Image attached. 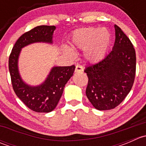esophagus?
<instances>
[{
    "mask_svg": "<svg viewBox=\"0 0 146 146\" xmlns=\"http://www.w3.org/2000/svg\"><path fill=\"white\" fill-rule=\"evenodd\" d=\"M83 67H82V66H80V65H77V66H76V69H75V71L76 72H81V71H83Z\"/></svg>",
    "mask_w": 146,
    "mask_h": 146,
    "instance_id": "esophagus-1",
    "label": "esophagus"
}]
</instances>
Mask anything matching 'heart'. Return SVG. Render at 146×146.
I'll return each instance as SVG.
<instances>
[{
	"mask_svg": "<svg viewBox=\"0 0 146 146\" xmlns=\"http://www.w3.org/2000/svg\"><path fill=\"white\" fill-rule=\"evenodd\" d=\"M111 42V35L106 28L86 27L78 29L73 34L70 44L74 48L85 49V56L91 62H98L105 56ZM65 53L74 56L70 48H64Z\"/></svg>",
	"mask_w": 146,
	"mask_h": 146,
	"instance_id": "1",
	"label": "heart"
}]
</instances>
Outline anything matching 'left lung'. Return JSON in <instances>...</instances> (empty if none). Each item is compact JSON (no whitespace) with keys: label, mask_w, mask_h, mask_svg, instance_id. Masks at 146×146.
I'll list each match as a JSON object with an SVG mask.
<instances>
[{"label":"left lung","mask_w":146,"mask_h":146,"mask_svg":"<svg viewBox=\"0 0 146 146\" xmlns=\"http://www.w3.org/2000/svg\"><path fill=\"white\" fill-rule=\"evenodd\" d=\"M115 42L111 52L84 70L88 77L86 95L98 110L115 108L131 90L136 76L133 46L121 28L114 25Z\"/></svg>","instance_id":"left-lung-1"}]
</instances>
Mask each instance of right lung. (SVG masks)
Wrapping results in <instances>:
<instances>
[{"label":"right lung","mask_w":146,"mask_h":146,"mask_svg":"<svg viewBox=\"0 0 146 146\" xmlns=\"http://www.w3.org/2000/svg\"><path fill=\"white\" fill-rule=\"evenodd\" d=\"M55 26L41 25L23 34L15 44L9 56V71L16 95L26 106L36 112L48 113L56 107L65 85L73 75L76 66L53 67L45 81L38 86L23 82L18 70V58L23 47L36 42L53 43Z\"/></svg>","instance_id":"1"}]
</instances>
